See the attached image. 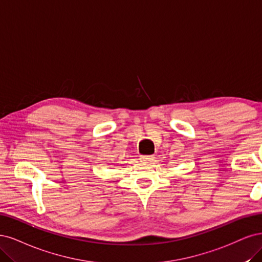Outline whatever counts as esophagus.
Listing matches in <instances>:
<instances>
[{
	"mask_svg": "<svg viewBox=\"0 0 262 262\" xmlns=\"http://www.w3.org/2000/svg\"><path fill=\"white\" fill-rule=\"evenodd\" d=\"M155 157L154 156H140V161L145 163H150L154 161Z\"/></svg>",
	"mask_w": 262,
	"mask_h": 262,
	"instance_id": "esophagus-1",
	"label": "esophagus"
}]
</instances>
